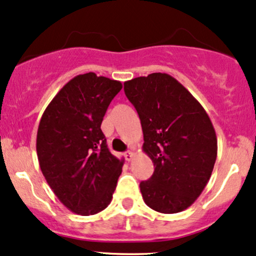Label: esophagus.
I'll use <instances>...</instances> for the list:
<instances>
[{
    "label": "esophagus",
    "mask_w": 256,
    "mask_h": 256,
    "mask_svg": "<svg viewBox=\"0 0 256 256\" xmlns=\"http://www.w3.org/2000/svg\"><path fill=\"white\" fill-rule=\"evenodd\" d=\"M124 157H125L126 160H128V162H130V160L134 158V152H131V150H128V152L124 153Z\"/></svg>",
    "instance_id": "34e87169"
}]
</instances>
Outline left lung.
<instances>
[{
	"label": "left lung",
	"mask_w": 256,
	"mask_h": 256,
	"mask_svg": "<svg viewBox=\"0 0 256 256\" xmlns=\"http://www.w3.org/2000/svg\"><path fill=\"white\" fill-rule=\"evenodd\" d=\"M144 131L142 150L154 172L140 182L146 205L176 214L195 202L208 182L217 157V137L202 106L174 77L150 74L124 83Z\"/></svg>",
	"instance_id": "left-lung-1"
}]
</instances>
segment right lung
Returning <instances> with one entry per match:
<instances>
[{"mask_svg": "<svg viewBox=\"0 0 256 256\" xmlns=\"http://www.w3.org/2000/svg\"><path fill=\"white\" fill-rule=\"evenodd\" d=\"M121 88L119 80L93 72L78 74L54 96L40 119L36 153L42 176L77 214L106 208L122 170L124 160L110 153L100 128Z\"/></svg>", "mask_w": 256, "mask_h": 256, "instance_id": "obj_1", "label": "right lung"}]
</instances>
